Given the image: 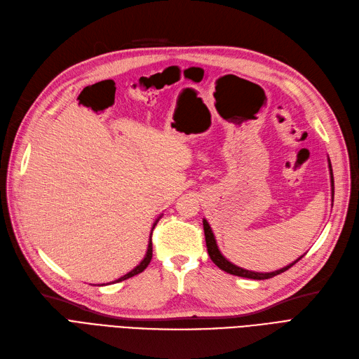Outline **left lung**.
Masks as SVG:
<instances>
[{"label":"left lung","mask_w":359,"mask_h":359,"mask_svg":"<svg viewBox=\"0 0 359 359\" xmlns=\"http://www.w3.org/2000/svg\"><path fill=\"white\" fill-rule=\"evenodd\" d=\"M330 175H331V188H333V196H334V179H333V170H331V164H330ZM203 224H204V235H205V244H207V251H208V256L210 259L215 262V264L217 268H220L222 271L228 272L231 275H236V276H243V278H250V280H269V278L272 276H276L278 273H283L285 271H288L293 264H296L302 257H299L296 262H293L291 264H288V266L280 269V271H275V272H268V273H260V272H251V271H245L243 268H238L235 266V264H232L229 260L224 259L222 256V253L217 248V244H216V240H215V235L213 232H211V228L210 224L207 223V220H203Z\"/></svg>","instance_id":"left-lung-1"}]
</instances>
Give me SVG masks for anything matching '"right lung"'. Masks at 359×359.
Masks as SVG:
<instances>
[{"mask_svg": "<svg viewBox=\"0 0 359 359\" xmlns=\"http://www.w3.org/2000/svg\"><path fill=\"white\" fill-rule=\"evenodd\" d=\"M151 259H152V240L149 241V245H148V253H146L144 259L140 262L139 266H136V268L133 269L131 272H128L127 275H124V276L119 278V280H116V283H119V281H124V280H127V278H131V276H135V275H137V273L143 272L146 268H148V264L151 263Z\"/></svg>", "mask_w": 359, "mask_h": 359, "instance_id": "1", "label": "right lung"}]
</instances>
